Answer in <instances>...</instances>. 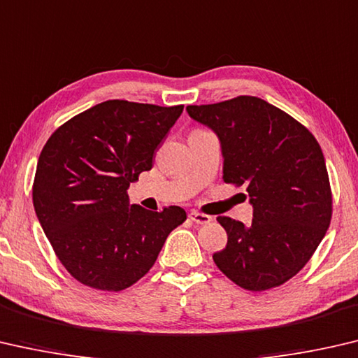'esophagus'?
<instances>
[{"label":"esophagus","mask_w":358,"mask_h":358,"mask_svg":"<svg viewBox=\"0 0 358 358\" xmlns=\"http://www.w3.org/2000/svg\"><path fill=\"white\" fill-rule=\"evenodd\" d=\"M189 217L192 222H195V224H198V225H206L210 220H213V217H209V215H206V214L198 213V210H192V213L189 214Z\"/></svg>","instance_id":"esophagus-1"}]
</instances>
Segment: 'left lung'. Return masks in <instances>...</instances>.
<instances>
[{
	"label": "left lung",
	"mask_w": 358,
	"mask_h": 358,
	"mask_svg": "<svg viewBox=\"0 0 358 358\" xmlns=\"http://www.w3.org/2000/svg\"><path fill=\"white\" fill-rule=\"evenodd\" d=\"M187 113L217 134L224 180L248 185L254 206L249 227L219 215L228 241L214 263L245 290L282 285L306 265L330 227V179L317 139L257 96L187 106Z\"/></svg>",
	"instance_id": "8db88e82"
}]
</instances>
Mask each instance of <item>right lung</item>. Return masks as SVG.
I'll return each instance as SVG.
<instances>
[{
    "label": "right lung",
    "instance_id": "1",
    "mask_svg": "<svg viewBox=\"0 0 358 358\" xmlns=\"http://www.w3.org/2000/svg\"><path fill=\"white\" fill-rule=\"evenodd\" d=\"M184 106L109 99L64 122L41 152L33 182L39 224L58 260L80 284L120 292L154 266L182 208L160 213L130 204L128 187Z\"/></svg>",
    "mask_w": 358,
    "mask_h": 358
}]
</instances>
